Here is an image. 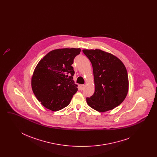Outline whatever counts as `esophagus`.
Returning a JSON list of instances; mask_svg holds the SVG:
<instances>
[{"label":"esophagus","instance_id":"34e87169","mask_svg":"<svg viewBox=\"0 0 157 157\" xmlns=\"http://www.w3.org/2000/svg\"><path fill=\"white\" fill-rule=\"evenodd\" d=\"M85 87V85H81V86H80V90H83L84 89V88Z\"/></svg>","mask_w":157,"mask_h":157}]
</instances>
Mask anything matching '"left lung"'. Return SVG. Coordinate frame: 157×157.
I'll use <instances>...</instances> for the list:
<instances>
[{
    "mask_svg": "<svg viewBox=\"0 0 157 157\" xmlns=\"http://www.w3.org/2000/svg\"><path fill=\"white\" fill-rule=\"evenodd\" d=\"M82 51L92 63L95 83V92L86 98L87 104L98 112L113 109L127 97L129 81L126 67L110 53L100 49Z\"/></svg>",
    "mask_w": 157,
    "mask_h": 157,
    "instance_id": "left-lung-1",
    "label": "left lung"
}]
</instances>
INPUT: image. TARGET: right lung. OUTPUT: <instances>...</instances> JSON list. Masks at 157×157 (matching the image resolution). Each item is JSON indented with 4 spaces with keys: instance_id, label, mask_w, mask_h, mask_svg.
<instances>
[{
    "instance_id": "right-lung-1",
    "label": "right lung",
    "mask_w": 157,
    "mask_h": 157,
    "mask_svg": "<svg viewBox=\"0 0 157 157\" xmlns=\"http://www.w3.org/2000/svg\"><path fill=\"white\" fill-rule=\"evenodd\" d=\"M80 48L55 49L47 53L35 67L32 88L37 100L47 109L57 111L69 104L78 90L72 65Z\"/></svg>"
}]
</instances>
